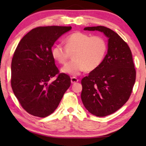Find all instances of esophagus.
<instances>
[{"label":"esophagus","instance_id":"34e87169","mask_svg":"<svg viewBox=\"0 0 146 146\" xmlns=\"http://www.w3.org/2000/svg\"><path fill=\"white\" fill-rule=\"evenodd\" d=\"M78 80H79L78 79V78H76V77H72L71 78V82H72V84L77 82H78Z\"/></svg>","mask_w":146,"mask_h":146}]
</instances>
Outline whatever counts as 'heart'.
<instances>
[{
  "label": "heart",
  "mask_w": 146,
  "mask_h": 146,
  "mask_svg": "<svg viewBox=\"0 0 146 146\" xmlns=\"http://www.w3.org/2000/svg\"><path fill=\"white\" fill-rule=\"evenodd\" d=\"M108 50L106 40L102 36L76 32L66 37V46L62 44L54 46L51 54L55 60L64 64L70 53L73 52V60L65 65L62 71L72 76H78L85 70L92 72L100 67Z\"/></svg>",
  "instance_id": "obj_1"
}]
</instances>
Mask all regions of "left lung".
Returning a JSON list of instances; mask_svg holds the SVG:
<instances>
[{
    "label": "left lung",
    "instance_id": "obj_1",
    "mask_svg": "<svg viewBox=\"0 0 146 146\" xmlns=\"http://www.w3.org/2000/svg\"><path fill=\"white\" fill-rule=\"evenodd\" d=\"M84 30L102 32L109 38L103 62L81 81L84 106L92 114L104 117L118 110L128 100L136 71L129 46L116 33L102 26Z\"/></svg>",
    "mask_w": 146,
    "mask_h": 146
}]
</instances>
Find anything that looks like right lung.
Masks as SVG:
<instances>
[{"label":"right lung","instance_id":"right-lung-1","mask_svg":"<svg viewBox=\"0 0 146 146\" xmlns=\"http://www.w3.org/2000/svg\"><path fill=\"white\" fill-rule=\"evenodd\" d=\"M71 27H39L21 40L11 63V87L21 106L30 114L44 117L57 108L70 86L68 75L60 73L51 54L56 40ZM56 77L54 81L49 80Z\"/></svg>","mask_w":146,"mask_h":146}]
</instances>
